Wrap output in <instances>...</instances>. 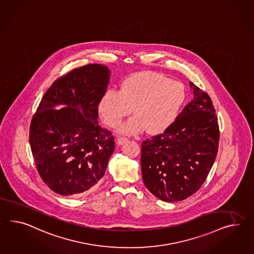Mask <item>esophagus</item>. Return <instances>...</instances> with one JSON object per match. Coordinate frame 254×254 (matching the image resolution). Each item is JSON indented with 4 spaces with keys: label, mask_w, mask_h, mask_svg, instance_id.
I'll return each mask as SVG.
<instances>
[{
    "label": "esophagus",
    "mask_w": 254,
    "mask_h": 254,
    "mask_svg": "<svg viewBox=\"0 0 254 254\" xmlns=\"http://www.w3.org/2000/svg\"><path fill=\"white\" fill-rule=\"evenodd\" d=\"M128 141V138L124 136L118 137L117 143L118 144H123V143H126Z\"/></svg>",
    "instance_id": "obj_1"
}]
</instances>
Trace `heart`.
<instances>
[{"mask_svg":"<svg viewBox=\"0 0 254 254\" xmlns=\"http://www.w3.org/2000/svg\"><path fill=\"white\" fill-rule=\"evenodd\" d=\"M186 100V89L179 81L156 72L133 73L125 79L121 91L110 89L100 99L98 110L105 123L117 127L133 110L135 116L121 130L136 133L146 129L159 134L175 122Z\"/></svg>","mask_w":254,"mask_h":254,"instance_id":"1","label":"heart"}]
</instances>
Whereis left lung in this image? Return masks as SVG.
Masks as SVG:
<instances>
[{
	"instance_id": "1",
	"label": "left lung",
	"mask_w": 254,
	"mask_h": 254,
	"mask_svg": "<svg viewBox=\"0 0 254 254\" xmlns=\"http://www.w3.org/2000/svg\"><path fill=\"white\" fill-rule=\"evenodd\" d=\"M194 98L163 133L142 143L143 183L164 202L188 198L205 182L218 151L219 126L208 94L193 83Z\"/></svg>"
}]
</instances>
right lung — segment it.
I'll return each instance as SVG.
<instances>
[{
  "label": "right lung",
  "mask_w": 254,
  "mask_h": 254,
  "mask_svg": "<svg viewBox=\"0 0 254 254\" xmlns=\"http://www.w3.org/2000/svg\"><path fill=\"white\" fill-rule=\"evenodd\" d=\"M110 73L98 64L67 72L53 82L33 115L29 143L35 165L60 195H81L104 176L115 143L111 130L98 124V104ZM61 104L67 107L54 109Z\"/></svg>",
  "instance_id": "right-lung-1"
}]
</instances>
